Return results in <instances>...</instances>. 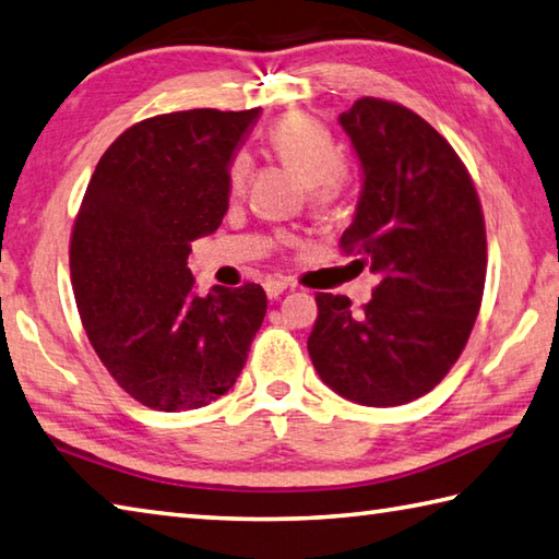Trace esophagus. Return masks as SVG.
Segmentation results:
<instances>
[{"instance_id": "obj_1", "label": "esophagus", "mask_w": 559, "mask_h": 559, "mask_svg": "<svg viewBox=\"0 0 559 559\" xmlns=\"http://www.w3.org/2000/svg\"><path fill=\"white\" fill-rule=\"evenodd\" d=\"M288 288L286 281H276V278H269L266 283H263V290H266L269 298H278L283 296V290Z\"/></svg>"}]
</instances>
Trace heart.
<instances>
[{
	"mask_svg": "<svg viewBox=\"0 0 559 559\" xmlns=\"http://www.w3.org/2000/svg\"><path fill=\"white\" fill-rule=\"evenodd\" d=\"M269 146L283 164L308 182L310 198L318 207H328L342 190V154L337 141L318 121L302 115H288L273 121ZM249 176V158L237 154L229 164V188L241 190Z\"/></svg>",
	"mask_w": 559,
	"mask_h": 559,
	"instance_id": "1",
	"label": "heart"
}]
</instances>
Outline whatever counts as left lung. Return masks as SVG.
<instances>
[{"mask_svg": "<svg viewBox=\"0 0 559 559\" xmlns=\"http://www.w3.org/2000/svg\"><path fill=\"white\" fill-rule=\"evenodd\" d=\"M337 121L361 168L342 247H357L379 286L364 310L318 293L308 352L342 399L393 408L432 391L469 340L486 278L484 215L460 156L415 111L364 97Z\"/></svg>", "mask_w": 559, "mask_h": 559, "instance_id": "obj_1", "label": "left lung"}]
</instances>
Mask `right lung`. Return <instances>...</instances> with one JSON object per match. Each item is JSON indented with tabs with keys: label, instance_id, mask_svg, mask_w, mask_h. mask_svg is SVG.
<instances>
[{
	"label": "right lung",
	"instance_id": "add662e5",
	"mask_svg": "<svg viewBox=\"0 0 559 559\" xmlns=\"http://www.w3.org/2000/svg\"><path fill=\"white\" fill-rule=\"evenodd\" d=\"M261 109L139 121L99 158L70 239V278L97 357L131 399L195 411L225 395L266 314L257 283L198 296L190 245L222 225L229 164Z\"/></svg>",
	"mask_w": 559,
	"mask_h": 559
}]
</instances>
